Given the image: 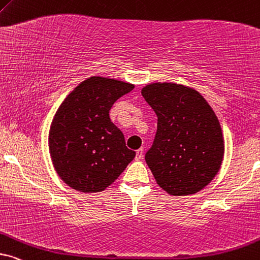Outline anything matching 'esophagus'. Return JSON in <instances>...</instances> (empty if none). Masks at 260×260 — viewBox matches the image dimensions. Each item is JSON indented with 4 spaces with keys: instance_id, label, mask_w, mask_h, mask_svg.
Listing matches in <instances>:
<instances>
[{
    "instance_id": "obj_1",
    "label": "esophagus",
    "mask_w": 260,
    "mask_h": 260,
    "mask_svg": "<svg viewBox=\"0 0 260 260\" xmlns=\"http://www.w3.org/2000/svg\"><path fill=\"white\" fill-rule=\"evenodd\" d=\"M142 157H143V148H140V149L136 150V156H135V159L141 160Z\"/></svg>"
}]
</instances>
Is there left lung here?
I'll return each mask as SVG.
<instances>
[{"instance_id":"left-lung-1","label":"left lung","mask_w":260,"mask_h":260,"mask_svg":"<svg viewBox=\"0 0 260 260\" xmlns=\"http://www.w3.org/2000/svg\"><path fill=\"white\" fill-rule=\"evenodd\" d=\"M142 95L157 116L156 134L144 156L156 183L173 196L201 191L223 159L214 111L197 90L175 83H151Z\"/></svg>"}]
</instances>
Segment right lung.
<instances>
[{"instance_id": "1", "label": "right lung", "mask_w": 260, "mask_h": 260, "mask_svg": "<svg viewBox=\"0 0 260 260\" xmlns=\"http://www.w3.org/2000/svg\"><path fill=\"white\" fill-rule=\"evenodd\" d=\"M134 85L92 76L63 101L49 134L52 164L60 179L80 192H100L134 160L124 135L110 119L113 104Z\"/></svg>"}]
</instances>
